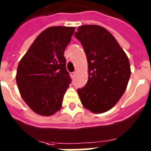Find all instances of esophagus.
<instances>
[{
	"label": "esophagus",
	"instance_id": "1",
	"mask_svg": "<svg viewBox=\"0 0 151 151\" xmlns=\"http://www.w3.org/2000/svg\"><path fill=\"white\" fill-rule=\"evenodd\" d=\"M76 75H77V72H73V73H71V76H72L73 78H74Z\"/></svg>",
	"mask_w": 151,
	"mask_h": 151
}]
</instances>
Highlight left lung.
I'll return each mask as SVG.
<instances>
[{
  "mask_svg": "<svg viewBox=\"0 0 151 151\" xmlns=\"http://www.w3.org/2000/svg\"><path fill=\"white\" fill-rule=\"evenodd\" d=\"M76 38L86 54L88 80L78 90L83 106L94 114L110 110L122 98L131 75L129 58L115 37L98 25L78 28Z\"/></svg>",
  "mask_w": 151,
  "mask_h": 151,
  "instance_id": "obj_1",
  "label": "left lung"
}]
</instances>
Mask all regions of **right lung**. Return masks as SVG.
Returning <instances> with one entry per match:
<instances>
[{
  "label": "right lung",
  "instance_id": "add662e5",
  "mask_svg": "<svg viewBox=\"0 0 151 151\" xmlns=\"http://www.w3.org/2000/svg\"><path fill=\"white\" fill-rule=\"evenodd\" d=\"M75 27H51L34 40L18 65L16 82L22 99L34 112L51 116L62 107L70 78L64 52Z\"/></svg>",
  "mask_w": 151,
  "mask_h": 151
}]
</instances>
